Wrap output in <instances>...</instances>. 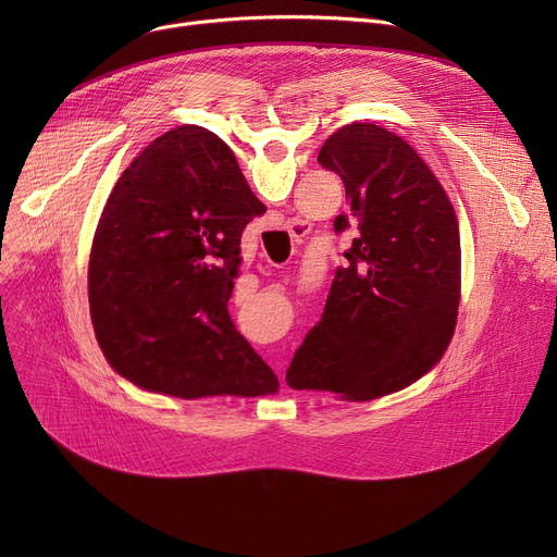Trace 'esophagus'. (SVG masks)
<instances>
[{"instance_id":"esophagus-1","label":"esophagus","mask_w":557,"mask_h":557,"mask_svg":"<svg viewBox=\"0 0 557 557\" xmlns=\"http://www.w3.org/2000/svg\"><path fill=\"white\" fill-rule=\"evenodd\" d=\"M286 230L290 232V237H305V234H307V223L294 219V221H288ZM282 382H284V379H282Z\"/></svg>"}]
</instances>
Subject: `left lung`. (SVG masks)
Instances as JSON below:
<instances>
[{
  "mask_svg": "<svg viewBox=\"0 0 557 557\" xmlns=\"http://www.w3.org/2000/svg\"><path fill=\"white\" fill-rule=\"evenodd\" d=\"M318 162L341 175L352 227L325 311L286 370L296 391H332L368 401L431 370L454 336L460 302V239L451 202L399 135L347 124Z\"/></svg>",
  "mask_w": 557,
  "mask_h": 557,
  "instance_id": "1",
  "label": "left lung"
}]
</instances>
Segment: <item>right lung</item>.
<instances>
[{
    "label": "right lung",
    "mask_w": 557,
    "mask_h": 557,
    "mask_svg": "<svg viewBox=\"0 0 557 557\" xmlns=\"http://www.w3.org/2000/svg\"><path fill=\"white\" fill-rule=\"evenodd\" d=\"M263 212L230 146L208 128L169 131L131 162L87 267L95 334L116 372L185 399L277 391L227 313L242 232Z\"/></svg>",
    "instance_id": "right-lung-1"
}]
</instances>
